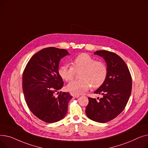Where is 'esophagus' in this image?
<instances>
[{
    "mask_svg": "<svg viewBox=\"0 0 148 148\" xmlns=\"http://www.w3.org/2000/svg\"><path fill=\"white\" fill-rule=\"evenodd\" d=\"M72 96L74 97V98H79L80 96L78 95H74V94H72Z\"/></svg>",
    "mask_w": 148,
    "mask_h": 148,
    "instance_id": "esophagus-1",
    "label": "esophagus"
}]
</instances>
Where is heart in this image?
Listing matches in <instances>:
<instances>
[{
	"instance_id": "obj_1",
	"label": "heart",
	"mask_w": 148,
	"mask_h": 148,
	"mask_svg": "<svg viewBox=\"0 0 148 148\" xmlns=\"http://www.w3.org/2000/svg\"><path fill=\"white\" fill-rule=\"evenodd\" d=\"M72 66L65 64L59 66L58 74L66 82L71 81L75 71L82 70L79 74L81 79L69 83L67 90L74 95H80L86 92L90 87L98 88L105 82L107 75V68L102 61L95 59L86 53H82L74 58L71 62Z\"/></svg>"
}]
</instances>
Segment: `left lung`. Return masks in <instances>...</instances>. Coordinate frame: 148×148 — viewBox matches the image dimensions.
<instances>
[{
  "mask_svg": "<svg viewBox=\"0 0 148 148\" xmlns=\"http://www.w3.org/2000/svg\"><path fill=\"white\" fill-rule=\"evenodd\" d=\"M94 54L104 59L108 72L104 83L94 92L103 97L98 101L89 97L85 112L90 119L106 123L125 108L131 95L132 79L127 64L118 54L106 50H97Z\"/></svg>",
  "mask_w": 148,
  "mask_h": 148,
  "instance_id": "8db88e82",
  "label": "left lung"
}]
</instances>
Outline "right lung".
<instances>
[{
    "instance_id": "add662e5",
    "label": "right lung",
    "mask_w": 148,
    "mask_h": 148,
    "mask_svg": "<svg viewBox=\"0 0 148 148\" xmlns=\"http://www.w3.org/2000/svg\"><path fill=\"white\" fill-rule=\"evenodd\" d=\"M69 53L65 49L45 48L31 58L23 74L22 87L30 110L38 118L47 123L63 119L73 97L61 89L64 82L58 74L60 59Z\"/></svg>"
}]
</instances>
